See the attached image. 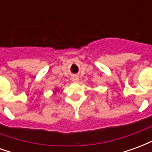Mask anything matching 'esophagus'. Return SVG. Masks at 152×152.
Masks as SVG:
<instances>
[{
    "label": "esophagus",
    "instance_id": "obj_1",
    "mask_svg": "<svg viewBox=\"0 0 152 152\" xmlns=\"http://www.w3.org/2000/svg\"><path fill=\"white\" fill-rule=\"evenodd\" d=\"M72 80L73 82H78V81H79V77L77 76H76V75H74V76H72Z\"/></svg>",
    "mask_w": 152,
    "mask_h": 152
}]
</instances>
